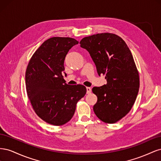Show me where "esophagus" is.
Segmentation results:
<instances>
[{
	"label": "esophagus",
	"mask_w": 161,
	"mask_h": 161,
	"mask_svg": "<svg viewBox=\"0 0 161 161\" xmlns=\"http://www.w3.org/2000/svg\"><path fill=\"white\" fill-rule=\"evenodd\" d=\"M91 92V87H86V93L89 94Z\"/></svg>",
	"instance_id": "1"
}]
</instances>
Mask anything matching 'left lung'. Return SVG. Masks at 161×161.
<instances>
[{
  "mask_svg": "<svg viewBox=\"0 0 161 161\" xmlns=\"http://www.w3.org/2000/svg\"><path fill=\"white\" fill-rule=\"evenodd\" d=\"M80 43L89 52L98 75L107 80L106 85L92 89L97 97L93 111L102 121L114 124L129 113L139 91V73L132 54L122 38L111 33L85 37Z\"/></svg>",
  "mask_w": 161,
  "mask_h": 161,
  "instance_id": "8db88e82",
  "label": "left lung"
}]
</instances>
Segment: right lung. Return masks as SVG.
<instances>
[{
	"label": "right lung",
	"instance_id": "add662e5",
	"mask_svg": "<svg viewBox=\"0 0 161 161\" xmlns=\"http://www.w3.org/2000/svg\"><path fill=\"white\" fill-rule=\"evenodd\" d=\"M79 42L53 37L43 42L28 63L27 94L39 118L53 125H64L74 115L76 103L86 92L81 85H69L63 78L68 52Z\"/></svg>",
	"mask_w": 161,
	"mask_h": 161
}]
</instances>
